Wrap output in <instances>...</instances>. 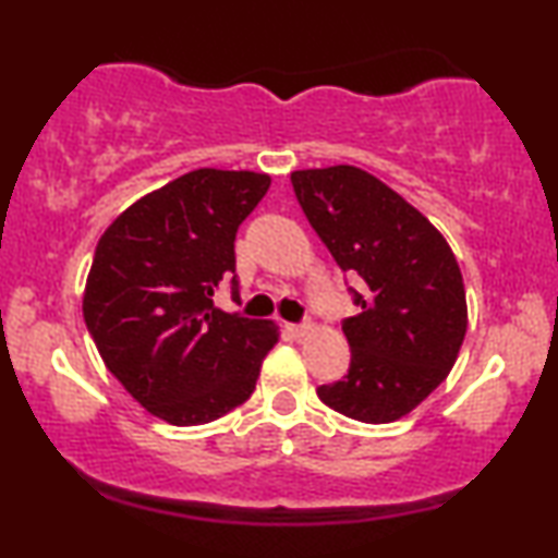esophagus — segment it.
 Here are the masks:
<instances>
[{"mask_svg": "<svg viewBox=\"0 0 558 558\" xmlns=\"http://www.w3.org/2000/svg\"><path fill=\"white\" fill-rule=\"evenodd\" d=\"M289 330H292L294 338H304V335L312 332V325L310 323H300V325H289Z\"/></svg>", "mask_w": 558, "mask_h": 558, "instance_id": "1", "label": "esophagus"}]
</instances>
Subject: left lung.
Segmentation results:
<instances>
[{
	"instance_id": "1",
	"label": "left lung",
	"mask_w": 558,
	"mask_h": 558,
	"mask_svg": "<svg viewBox=\"0 0 558 558\" xmlns=\"http://www.w3.org/2000/svg\"><path fill=\"white\" fill-rule=\"evenodd\" d=\"M310 226L342 271L357 274L348 317V376L319 386L327 407L388 424L414 411L452 371L468 332L462 271L437 228L361 167L292 172Z\"/></svg>"
}]
</instances>
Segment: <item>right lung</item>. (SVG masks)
Here are the masks:
<instances>
[{"label": "right lung", "mask_w": 558, "mask_h": 558, "mask_svg": "<svg viewBox=\"0 0 558 558\" xmlns=\"http://www.w3.org/2000/svg\"><path fill=\"white\" fill-rule=\"evenodd\" d=\"M271 178L193 170L144 195L106 228L83 319L106 368L149 414L174 426L216 422L254 393L279 327L213 304L235 281V231Z\"/></svg>", "instance_id": "1"}]
</instances>
